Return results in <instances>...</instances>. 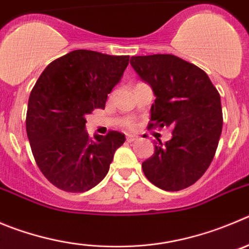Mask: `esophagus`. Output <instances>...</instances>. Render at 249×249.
<instances>
[{
  "mask_svg": "<svg viewBox=\"0 0 249 249\" xmlns=\"http://www.w3.org/2000/svg\"><path fill=\"white\" fill-rule=\"evenodd\" d=\"M135 140H138V136L135 135H126V141L127 142H134Z\"/></svg>",
  "mask_w": 249,
  "mask_h": 249,
  "instance_id": "1",
  "label": "esophagus"
}]
</instances>
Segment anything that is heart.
I'll return each instance as SVG.
<instances>
[{
	"mask_svg": "<svg viewBox=\"0 0 249 249\" xmlns=\"http://www.w3.org/2000/svg\"><path fill=\"white\" fill-rule=\"evenodd\" d=\"M125 126H126L127 129H134V127H135V123L132 122V120H127V122L125 123Z\"/></svg>",
	"mask_w": 249,
	"mask_h": 249,
	"instance_id": "obj_1",
	"label": "heart"
}]
</instances>
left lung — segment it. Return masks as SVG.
<instances>
[{
    "instance_id": "obj_1",
    "label": "left lung",
    "mask_w": 249,
    "mask_h": 249,
    "mask_svg": "<svg viewBox=\"0 0 249 249\" xmlns=\"http://www.w3.org/2000/svg\"><path fill=\"white\" fill-rule=\"evenodd\" d=\"M130 64L156 96L148 129L169 126L173 135L164 145L156 142L143 174L167 192L185 189L205 173L219 145V92L205 71L174 55L132 56Z\"/></svg>"
}]
</instances>
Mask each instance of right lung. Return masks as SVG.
<instances>
[{"instance_id":"right-lung-1","label":"right lung","mask_w":249,"mask_h":249,"mask_svg":"<svg viewBox=\"0 0 249 249\" xmlns=\"http://www.w3.org/2000/svg\"><path fill=\"white\" fill-rule=\"evenodd\" d=\"M129 57L73 50L50 62L30 92L25 119L30 147L44 177L59 189L83 193L96 187L124 143L122 132L110 130L92 140L85 127L87 114L104 109Z\"/></svg>"}]
</instances>
